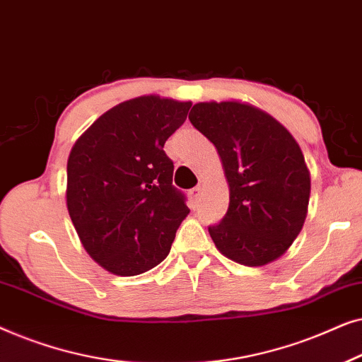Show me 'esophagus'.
Segmentation results:
<instances>
[{
  "mask_svg": "<svg viewBox=\"0 0 362 362\" xmlns=\"http://www.w3.org/2000/svg\"><path fill=\"white\" fill-rule=\"evenodd\" d=\"M189 196H191V199H192V201L197 202V201H199V197L202 196V187H201V186H196L194 189H191Z\"/></svg>",
  "mask_w": 362,
  "mask_h": 362,
  "instance_id": "1",
  "label": "esophagus"
}]
</instances>
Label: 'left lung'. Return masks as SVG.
<instances>
[{
	"label": "left lung",
	"mask_w": 362,
	"mask_h": 362,
	"mask_svg": "<svg viewBox=\"0 0 362 362\" xmlns=\"http://www.w3.org/2000/svg\"><path fill=\"white\" fill-rule=\"evenodd\" d=\"M189 120L219 153L229 209L209 234L221 254L247 267L280 259L308 214L310 171L279 120L239 100L199 102Z\"/></svg>",
	"instance_id": "8db88e82"
}]
</instances>
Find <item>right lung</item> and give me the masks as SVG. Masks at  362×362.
I'll list each match as a JSON object with an SVG mask.
<instances>
[{
  "label": "right lung",
  "mask_w": 362,
  "mask_h": 362,
  "mask_svg": "<svg viewBox=\"0 0 362 362\" xmlns=\"http://www.w3.org/2000/svg\"><path fill=\"white\" fill-rule=\"evenodd\" d=\"M191 102L141 95L118 103L74 143L67 160V211L87 254L113 275L145 274L171 250L189 214L173 186L165 143Z\"/></svg>",
  "instance_id": "1"
}]
</instances>
